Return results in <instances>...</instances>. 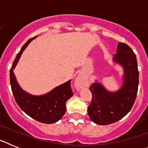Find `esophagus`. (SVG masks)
<instances>
[{"mask_svg":"<svg viewBox=\"0 0 148 148\" xmlns=\"http://www.w3.org/2000/svg\"><path fill=\"white\" fill-rule=\"evenodd\" d=\"M75 87L78 89H80L85 84V79L82 76H78L76 78V80L75 82Z\"/></svg>","mask_w":148,"mask_h":148,"instance_id":"34e87169","label":"esophagus"}]
</instances>
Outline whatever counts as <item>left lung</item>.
Returning a JSON list of instances; mask_svg holds the SVG:
<instances>
[{"mask_svg":"<svg viewBox=\"0 0 148 148\" xmlns=\"http://www.w3.org/2000/svg\"><path fill=\"white\" fill-rule=\"evenodd\" d=\"M116 53L113 61L123 67L122 86L115 92L106 90L98 82L90 87L92 98L88 115L97 125H110L121 119L131 110L138 92V70L135 53L121 42L118 44Z\"/></svg>","mask_w":148,"mask_h":148,"instance_id":"1","label":"left lung"}]
</instances>
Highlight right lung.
<instances>
[{
	"label": "right lung",
	"instance_id": "add662e5",
	"mask_svg": "<svg viewBox=\"0 0 148 148\" xmlns=\"http://www.w3.org/2000/svg\"><path fill=\"white\" fill-rule=\"evenodd\" d=\"M35 37L29 39L17 55L10 69V84L12 91L17 104L28 116L44 124H53L59 121L66 112V102L73 95L69 80L47 93L34 95L24 91L17 82L14 70L23 50Z\"/></svg>",
	"mask_w": 148,
	"mask_h": 148
}]
</instances>
